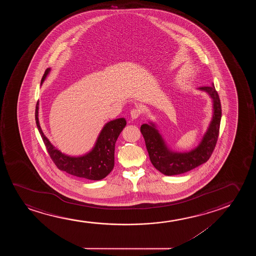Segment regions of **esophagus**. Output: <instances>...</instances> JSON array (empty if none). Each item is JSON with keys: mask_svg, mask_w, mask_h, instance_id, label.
Wrapping results in <instances>:
<instances>
[{"mask_svg": "<svg viewBox=\"0 0 256 256\" xmlns=\"http://www.w3.org/2000/svg\"><path fill=\"white\" fill-rule=\"evenodd\" d=\"M140 114V110L139 108H133L131 110V112H130V116H131V118L132 119L134 120L138 118Z\"/></svg>", "mask_w": 256, "mask_h": 256, "instance_id": "obj_1", "label": "esophagus"}]
</instances>
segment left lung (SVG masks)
I'll return each mask as SVG.
<instances>
[{"label": "left lung", "instance_id": "left-lung-1", "mask_svg": "<svg viewBox=\"0 0 256 256\" xmlns=\"http://www.w3.org/2000/svg\"><path fill=\"white\" fill-rule=\"evenodd\" d=\"M200 90L209 94L214 102V116L210 126L204 134L200 145L190 152L176 153L165 145L161 134L154 124H144L140 132L144 136L150 159L154 168L166 176H174L190 172L206 162L214 152L220 133L221 120V104L220 96L214 84L201 86Z\"/></svg>", "mask_w": 256, "mask_h": 256}]
</instances>
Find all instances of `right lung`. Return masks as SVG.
Here are the masks:
<instances>
[{"label": "right lung", "instance_id": "obj_1", "mask_svg": "<svg viewBox=\"0 0 256 256\" xmlns=\"http://www.w3.org/2000/svg\"><path fill=\"white\" fill-rule=\"evenodd\" d=\"M50 68H47L42 78L41 84L49 74ZM38 105H36L35 119L39 133L50 158H52L58 168L70 175L89 180H102L112 172L114 166V148L117 138L126 126L124 118L114 120L106 123L98 136L94 148L82 156H69L61 153L58 148L50 142L47 137L42 133L38 120Z\"/></svg>", "mask_w": 256, "mask_h": 256}]
</instances>
